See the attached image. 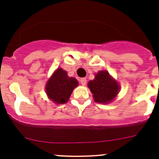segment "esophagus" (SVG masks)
Segmentation results:
<instances>
[{
  "instance_id": "34e87169",
  "label": "esophagus",
  "mask_w": 159,
  "mask_h": 159,
  "mask_svg": "<svg viewBox=\"0 0 159 159\" xmlns=\"http://www.w3.org/2000/svg\"><path fill=\"white\" fill-rule=\"evenodd\" d=\"M80 82H81V84H82V85H85L86 83H87V80H86V78H83L80 80Z\"/></svg>"
}]
</instances>
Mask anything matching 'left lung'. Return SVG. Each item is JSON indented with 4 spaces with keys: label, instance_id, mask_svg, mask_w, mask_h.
<instances>
[{
    "label": "left lung",
    "instance_id": "1",
    "mask_svg": "<svg viewBox=\"0 0 159 159\" xmlns=\"http://www.w3.org/2000/svg\"><path fill=\"white\" fill-rule=\"evenodd\" d=\"M88 86L93 94L94 102L98 103H108L111 102L119 91L118 83L110 76L106 70L99 71Z\"/></svg>",
    "mask_w": 159,
    "mask_h": 159
}]
</instances>
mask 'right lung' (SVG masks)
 I'll return each instance as SVG.
<instances>
[{"mask_svg":"<svg viewBox=\"0 0 159 159\" xmlns=\"http://www.w3.org/2000/svg\"><path fill=\"white\" fill-rule=\"evenodd\" d=\"M78 84L75 78H70L65 70L57 68L46 84V93L56 104H65Z\"/></svg>","mask_w":159,"mask_h":159,"instance_id":"add662e5","label":"right lung"}]
</instances>
